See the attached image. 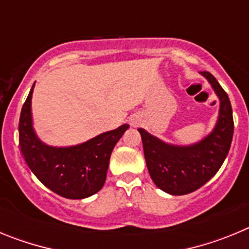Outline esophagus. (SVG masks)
I'll list each match as a JSON object with an SVG mask.
<instances>
[{"mask_svg": "<svg viewBox=\"0 0 249 249\" xmlns=\"http://www.w3.org/2000/svg\"><path fill=\"white\" fill-rule=\"evenodd\" d=\"M132 123H133V124H135V121H133V122H132Z\"/></svg>", "mask_w": 249, "mask_h": 249, "instance_id": "1", "label": "esophagus"}]
</instances>
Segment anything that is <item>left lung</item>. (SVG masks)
<instances>
[{
	"label": "left lung",
	"mask_w": 249,
	"mask_h": 249,
	"mask_svg": "<svg viewBox=\"0 0 249 249\" xmlns=\"http://www.w3.org/2000/svg\"><path fill=\"white\" fill-rule=\"evenodd\" d=\"M202 74L221 100L218 122L211 135L193 146L178 147L138 129L152 181L169 195H187L201 188L218 172L232 143L234 123L228 94L212 73L203 71Z\"/></svg>",
	"instance_id": "8db88e82"
}]
</instances>
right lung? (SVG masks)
<instances>
[{"mask_svg":"<svg viewBox=\"0 0 249 249\" xmlns=\"http://www.w3.org/2000/svg\"><path fill=\"white\" fill-rule=\"evenodd\" d=\"M34 86L23 103L18 123L19 147L26 163L47 188L65 198L81 199L97 193L105 184L112 149L129 126L122 124L74 147L46 146L32 129Z\"/></svg>","mask_w":249,"mask_h":249,"instance_id":"right-lung-1","label":"right lung"}]
</instances>
